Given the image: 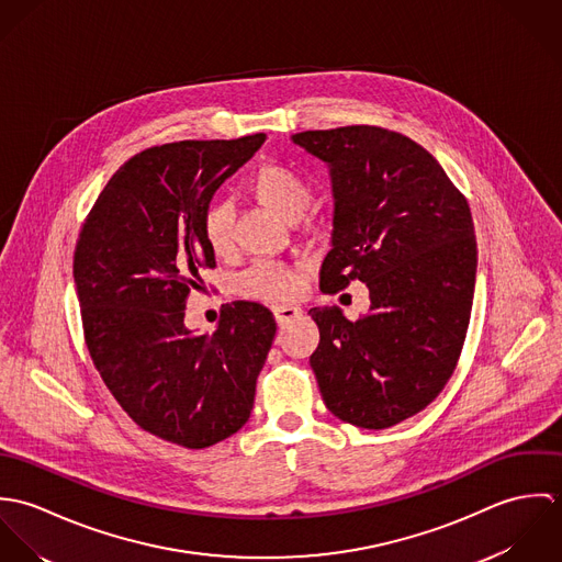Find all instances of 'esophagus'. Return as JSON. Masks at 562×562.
<instances>
[{
	"label": "esophagus",
	"instance_id": "1",
	"mask_svg": "<svg viewBox=\"0 0 562 562\" xmlns=\"http://www.w3.org/2000/svg\"><path fill=\"white\" fill-rule=\"evenodd\" d=\"M272 312H274V318L279 322V326H285L288 322L303 316V310L296 305H277Z\"/></svg>",
	"mask_w": 562,
	"mask_h": 562
}]
</instances>
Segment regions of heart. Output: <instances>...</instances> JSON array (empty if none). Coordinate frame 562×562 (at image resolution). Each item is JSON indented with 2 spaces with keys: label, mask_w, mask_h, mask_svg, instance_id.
<instances>
[{
  "label": "heart",
  "mask_w": 562,
  "mask_h": 562,
  "mask_svg": "<svg viewBox=\"0 0 562 562\" xmlns=\"http://www.w3.org/2000/svg\"><path fill=\"white\" fill-rule=\"evenodd\" d=\"M255 192L281 218L303 216L312 192L301 175L281 164L259 168L255 177ZM234 203L214 201L203 214V236L216 255H225L234 244ZM301 288L299 274L292 266L274 259H257L238 277V290L244 296L259 301H288Z\"/></svg>",
  "instance_id": "b5f03b06"
}]
</instances>
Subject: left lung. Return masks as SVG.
I'll use <instances>...</instances> for the list:
<instances>
[{
  "label": "left lung",
  "instance_id": "1",
  "mask_svg": "<svg viewBox=\"0 0 562 562\" xmlns=\"http://www.w3.org/2000/svg\"><path fill=\"white\" fill-rule=\"evenodd\" d=\"M292 143L328 166L330 250L321 290L359 279L370 312L350 322L314 307L310 363L326 408L381 430L419 413L450 381L472 314L476 236L465 196L424 147L372 125L301 132Z\"/></svg>",
  "mask_w": 562,
  "mask_h": 562
}]
</instances>
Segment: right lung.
<instances>
[{
    "label": "right lung",
    "instance_id": "1",
    "mask_svg": "<svg viewBox=\"0 0 562 562\" xmlns=\"http://www.w3.org/2000/svg\"><path fill=\"white\" fill-rule=\"evenodd\" d=\"M183 140L125 161L92 205L74 277L83 337L123 411L164 441L201 450L246 424L277 322L236 301L216 330L186 326V299L216 257L203 236L214 192L263 145Z\"/></svg>",
    "mask_w": 562,
    "mask_h": 562
}]
</instances>
